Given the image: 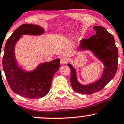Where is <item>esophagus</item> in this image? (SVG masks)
<instances>
[{"label":"esophagus","mask_w":124,"mask_h":124,"mask_svg":"<svg viewBox=\"0 0 124 124\" xmlns=\"http://www.w3.org/2000/svg\"><path fill=\"white\" fill-rule=\"evenodd\" d=\"M68 59L67 58H65V57H62L60 60V63L61 64H65V63H68Z\"/></svg>","instance_id":"obj_1"}]
</instances>
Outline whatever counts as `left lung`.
<instances>
[{"instance_id":"1","label":"left lung","mask_w":124,"mask_h":124,"mask_svg":"<svg viewBox=\"0 0 124 124\" xmlns=\"http://www.w3.org/2000/svg\"><path fill=\"white\" fill-rule=\"evenodd\" d=\"M93 29L96 34L88 39H82L78 51L88 50L102 62L105 68L101 77L95 82L82 85L78 81L76 69L70 63L68 64L71 70L70 84L73 91L82 94H92L101 90L114 77L117 70L118 52L114 37L104 27L96 26Z\"/></svg>"}]
</instances>
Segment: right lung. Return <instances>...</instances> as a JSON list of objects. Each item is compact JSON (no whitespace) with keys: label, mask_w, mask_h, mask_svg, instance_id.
<instances>
[{"label":"right lung","mask_w":124,"mask_h":124,"mask_svg":"<svg viewBox=\"0 0 124 124\" xmlns=\"http://www.w3.org/2000/svg\"><path fill=\"white\" fill-rule=\"evenodd\" d=\"M44 33V29L40 26L22 24L14 31L5 45L2 64L8 84L13 92L28 98H42L48 93L54 74L59 68L60 59L43 62L34 70L26 71L19 66L15 47L22 35L37 36Z\"/></svg>","instance_id":"1"}]
</instances>
